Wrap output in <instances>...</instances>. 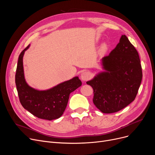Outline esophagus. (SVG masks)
<instances>
[{
  "instance_id": "esophagus-1",
  "label": "esophagus",
  "mask_w": 155,
  "mask_h": 155,
  "mask_svg": "<svg viewBox=\"0 0 155 155\" xmlns=\"http://www.w3.org/2000/svg\"><path fill=\"white\" fill-rule=\"evenodd\" d=\"M80 77H81V79H82L83 81H87V80L90 78L91 74L88 71H84L82 73V74H81Z\"/></svg>"
}]
</instances>
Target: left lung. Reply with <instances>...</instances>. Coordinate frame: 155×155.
<instances>
[{
    "label": "left lung",
    "mask_w": 155,
    "mask_h": 155,
    "mask_svg": "<svg viewBox=\"0 0 155 155\" xmlns=\"http://www.w3.org/2000/svg\"><path fill=\"white\" fill-rule=\"evenodd\" d=\"M139 54L126 35L102 59L105 71L87 82L94 90L93 102L102 112H118L136 98L142 80Z\"/></svg>",
    "instance_id": "8db88e82"
}]
</instances>
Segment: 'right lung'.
<instances>
[{"mask_svg": "<svg viewBox=\"0 0 155 155\" xmlns=\"http://www.w3.org/2000/svg\"><path fill=\"white\" fill-rule=\"evenodd\" d=\"M29 46L19 54L16 68L15 82L20 102L24 109L39 119H58L67 107L70 94L82 85V82L75 77L46 91H38L29 86L24 78L22 59Z\"/></svg>", "mask_w": 155, "mask_h": 155, "instance_id": "right-lung-1", "label": "right lung"}]
</instances>
